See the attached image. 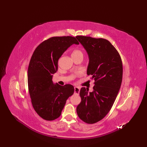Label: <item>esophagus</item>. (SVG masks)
I'll list each match as a JSON object with an SVG mask.
<instances>
[{
	"label": "esophagus",
	"instance_id": "34e87169",
	"mask_svg": "<svg viewBox=\"0 0 147 147\" xmlns=\"http://www.w3.org/2000/svg\"><path fill=\"white\" fill-rule=\"evenodd\" d=\"M80 89L78 87L75 86L74 88V91H75V94H79L80 93Z\"/></svg>",
	"mask_w": 147,
	"mask_h": 147
}]
</instances>
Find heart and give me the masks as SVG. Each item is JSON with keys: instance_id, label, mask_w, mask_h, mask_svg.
Returning a JSON list of instances; mask_svg holds the SVG:
<instances>
[{"instance_id": "b5f03b06", "label": "heart", "mask_w": 147, "mask_h": 147, "mask_svg": "<svg viewBox=\"0 0 147 147\" xmlns=\"http://www.w3.org/2000/svg\"><path fill=\"white\" fill-rule=\"evenodd\" d=\"M72 56H76L79 55H83L82 52L79 50H75L72 53Z\"/></svg>"}]
</instances>
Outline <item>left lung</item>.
Segmentation results:
<instances>
[{
	"label": "left lung",
	"instance_id": "1",
	"mask_svg": "<svg viewBox=\"0 0 147 147\" xmlns=\"http://www.w3.org/2000/svg\"><path fill=\"white\" fill-rule=\"evenodd\" d=\"M86 51L89 63L86 73L94 79L93 91L82 88V101L77 107L78 117L88 124L103 119L113 105L121 87L123 64L121 57L107 40L77 36Z\"/></svg>",
	"mask_w": 147,
	"mask_h": 147
}]
</instances>
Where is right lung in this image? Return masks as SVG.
I'll return each mask as SVG.
<instances>
[{"label": "right lung", "mask_w": 147, "mask_h": 147, "mask_svg": "<svg viewBox=\"0 0 147 147\" xmlns=\"http://www.w3.org/2000/svg\"><path fill=\"white\" fill-rule=\"evenodd\" d=\"M73 44H79L74 37H51L40 44L30 59L28 82L31 102L37 113L47 121L60 117L66 100L74 92L72 84L61 86L52 80L59 59Z\"/></svg>", "instance_id": "obj_1"}]
</instances>
